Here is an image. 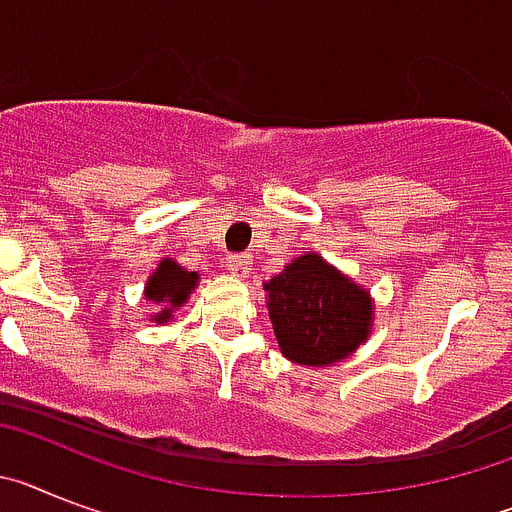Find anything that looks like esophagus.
<instances>
[{
  "label": "esophagus",
  "instance_id": "esophagus-1",
  "mask_svg": "<svg viewBox=\"0 0 512 512\" xmlns=\"http://www.w3.org/2000/svg\"><path fill=\"white\" fill-rule=\"evenodd\" d=\"M229 270L231 275H237V278H244V275L252 270V257L250 255H229Z\"/></svg>",
  "mask_w": 512,
  "mask_h": 512
}]
</instances>
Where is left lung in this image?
Returning a JSON list of instances; mask_svg holds the SVG:
<instances>
[{
  "instance_id": "8db88e82",
  "label": "left lung",
  "mask_w": 512,
  "mask_h": 512,
  "mask_svg": "<svg viewBox=\"0 0 512 512\" xmlns=\"http://www.w3.org/2000/svg\"><path fill=\"white\" fill-rule=\"evenodd\" d=\"M265 291L275 340L288 361L332 366L371 335V293L314 252L288 262Z\"/></svg>"
}]
</instances>
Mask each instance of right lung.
Here are the masks:
<instances>
[{
	"instance_id": "add662e5",
	"label": "right lung",
	"mask_w": 512,
	"mask_h": 512,
	"mask_svg": "<svg viewBox=\"0 0 512 512\" xmlns=\"http://www.w3.org/2000/svg\"><path fill=\"white\" fill-rule=\"evenodd\" d=\"M195 286H198V273L185 270L182 265H177L175 260L164 257V260L159 262V268L149 275V281H146L144 286L146 301L159 306V311L157 314H151V319H154V322H170L172 311L188 301V296L193 293Z\"/></svg>"
}]
</instances>
